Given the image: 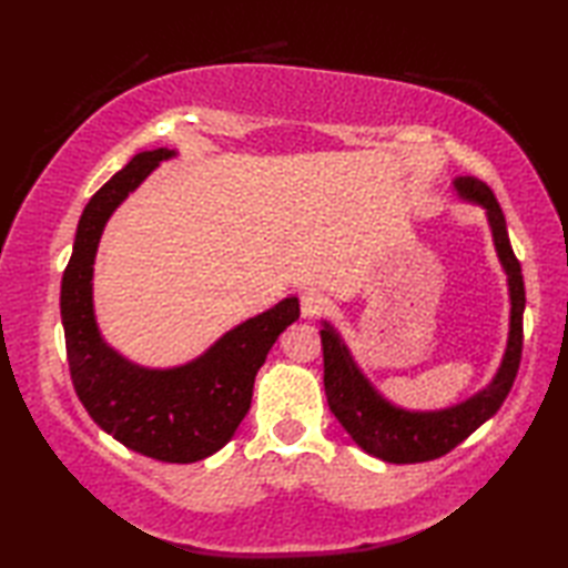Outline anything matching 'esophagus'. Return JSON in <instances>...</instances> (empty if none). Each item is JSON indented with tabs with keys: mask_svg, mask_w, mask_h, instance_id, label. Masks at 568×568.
Instances as JSON below:
<instances>
[{
	"mask_svg": "<svg viewBox=\"0 0 568 568\" xmlns=\"http://www.w3.org/2000/svg\"><path fill=\"white\" fill-rule=\"evenodd\" d=\"M329 300L327 295H322L320 291H305L303 295H300V310H303V317H317L322 315L324 310H327Z\"/></svg>",
	"mask_w": 568,
	"mask_h": 568,
	"instance_id": "34e87169",
	"label": "esophagus"
}]
</instances>
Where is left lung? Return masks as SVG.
Wrapping results in <instances>:
<instances>
[{"label": "left lung", "instance_id": "obj_1", "mask_svg": "<svg viewBox=\"0 0 568 568\" xmlns=\"http://www.w3.org/2000/svg\"><path fill=\"white\" fill-rule=\"evenodd\" d=\"M454 190L464 202L478 204V207L486 210L498 261L505 275H508V344H505V354L496 376L486 388L452 407L405 409L390 403L368 381L352 352H348L342 334L329 322H322L324 327L320 329L324 352V393H327L329 409L361 449L388 464H419L449 454L456 444H462L468 434H474L486 419L498 413L513 388L517 368H520L525 283L520 261L515 258L510 246L503 210L493 190L476 178H456Z\"/></svg>", "mask_w": 568, "mask_h": 568}]
</instances>
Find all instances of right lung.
<instances>
[{"label":"right lung","instance_id":"add662e5","mask_svg":"<svg viewBox=\"0 0 568 568\" xmlns=\"http://www.w3.org/2000/svg\"><path fill=\"white\" fill-rule=\"evenodd\" d=\"M173 149L141 151L94 192L78 222L72 256L60 285L70 378L80 403L126 449L168 464L207 458L234 437L246 417L253 381L277 336L300 317L297 297H285L222 334L207 352L173 368H149L104 342L94 317V256L114 210Z\"/></svg>","mask_w":568,"mask_h":568}]
</instances>
